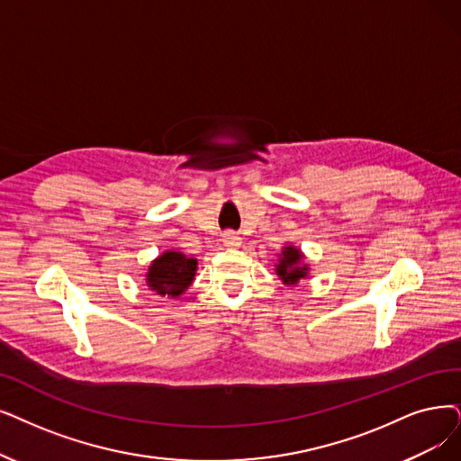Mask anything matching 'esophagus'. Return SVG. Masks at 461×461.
Here are the masks:
<instances>
[{
	"label": "esophagus",
	"mask_w": 461,
	"mask_h": 461,
	"mask_svg": "<svg viewBox=\"0 0 461 461\" xmlns=\"http://www.w3.org/2000/svg\"><path fill=\"white\" fill-rule=\"evenodd\" d=\"M223 244L227 246V248H238L242 244V238L238 236L236 232H232V230H227L225 234H223Z\"/></svg>",
	"instance_id": "obj_1"
}]
</instances>
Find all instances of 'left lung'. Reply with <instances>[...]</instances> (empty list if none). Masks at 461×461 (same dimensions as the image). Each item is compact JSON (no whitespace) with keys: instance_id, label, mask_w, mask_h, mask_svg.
<instances>
[{"instance_id":"1","label":"left lung","mask_w":461,"mask_h":461,"mask_svg":"<svg viewBox=\"0 0 461 461\" xmlns=\"http://www.w3.org/2000/svg\"><path fill=\"white\" fill-rule=\"evenodd\" d=\"M303 261V255L297 248H285L282 251V257H280V265L276 267V272H278L280 278L284 280V284H297L301 278H304L308 268L306 265H301Z\"/></svg>"}]
</instances>
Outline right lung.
Masks as SVG:
<instances>
[{
	"mask_svg": "<svg viewBox=\"0 0 461 461\" xmlns=\"http://www.w3.org/2000/svg\"><path fill=\"white\" fill-rule=\"evenodd\" d=\"M196 272V259H187L179 251H167L151 265L147 274V285L158 294L179 297L185 291Z\"/></svg>",
	"mask_w": 461,
	"mask_h": 461,
	"instance_id": "add662e5",
	"label": "right lung"
}]
</instances>
